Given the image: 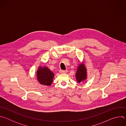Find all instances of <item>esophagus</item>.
<instances>
[{
    "label": "esophagus",
    "mask_w": 126,
    "mask_h": 126,
    "mask_svg": "<svg viewBox=\"0 0 126 126\" xmlns=\"http://www.w3.org/2000/svg\"><path fill=\"white\" fill-rule=\"evenodd\" d=\"M67 70H60V73L61 74H65V73H67Z\"/></svg>",
    "instance_id": "esophagus-1"
}]
</instances>
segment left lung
I'll return each instance as SVG.
<instances>
[{
  "label": "left lung",
  "mask_w": 126,
  "mask_h": 126,
  "mask_svg": "<svg viewBox=\"0 0 126 126\" xmlns=\"http://www.w3.org/2000/svg\"><path fill=\"white\" fill-rule=\"evenodd\" d=\"M76 78L78 83L83 82L86 79V69L83 64H80L77 69Z\"/></svg>",
  "instance_id": "obj_1"
}]
</instances>
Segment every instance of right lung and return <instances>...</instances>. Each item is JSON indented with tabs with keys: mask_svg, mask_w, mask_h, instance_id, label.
Segmentation results:
<instances>
[{
	"mask_svg": "<svg viewBox=\"0 0 126 126\" xmlns=\"http://www.w3.org/2000/svg\"><path fill=\"white\" fill-rule=\"evenodd\" d=\"M54 74L47 67H39L37 71V78L39 83L43 85L50 86Z\"/></svg>",
	"mask_w": 126,
	"mask_h": 126,
	"instance_id": "add662e5",
	"label": "right lung"
}]
</instances>
